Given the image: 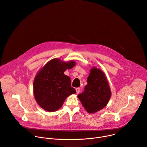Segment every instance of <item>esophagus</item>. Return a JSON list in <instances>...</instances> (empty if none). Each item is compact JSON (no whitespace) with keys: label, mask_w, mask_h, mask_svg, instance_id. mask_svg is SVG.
<instances>
[{"label":"esophagus","mask_w":147,"mask_h":147,"mask_svg":"<svg viewBox=\"0 0 147 147\" xmlns=\"http://www.w3.org/2000/svg\"><path fill=\"white\" fill-rule=\"evenodd\" d=\"M76 90L77 94H78V93L80 92V88H76Z\"/></svg>","instance_id":"34e87169"}]
</instances>
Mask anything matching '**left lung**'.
Segmentation results:
<instances>
[{
    "mask_svg": "<svg viewBox=\"0 0 147 147\" xmlns=\"http://www.w3.org/2000/svg\"><path fill=\"white\" fill-rule=\"evenodd\" d=\"M111 96L107 78L99 69L92 67L84 91L78 98L88 113H94L107 106Z\"/></svg>",
    "mask_w": 147,
    "mask_h": 147,
    "instance_id": "8db88e82",
    "label": "left lung"
}]
</instances>
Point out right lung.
I'll return each instance as SVG.
<instances>
[{
	"mask_svg": "<svg viewBox=\"0 0 147 147\" xmlns=\"http://www.w3.org/2000/svg\"><path fill=\"white\" fill-rule=\"evenodd\" d=\"M75 65L73 60L65 62L56 58L39 71L34 78L33 89L35 99L42 108L48 112L56 111L67 96L76 93L71 86L70 78L64 74Z\"/></svg>",
	"mask_w": 147,
	"mask_h": 147,
	"instance_id": "1",
	"label": "right lung"
}]
</instances>
